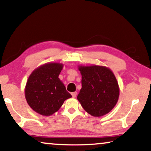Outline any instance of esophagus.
Returning a JSON list of instances; mask_svg holds the SVG:
<instances>
[{
    "label": "esophagus",
    "instance_id": "34e87169",
    "mask_svg": "<svg viewBox=\"0 0 151 151\" xmlns=\"http://www.w3.org/2000/svg\"><path fill=\"white\" fill-rule=\"evenodd\" d=\"M71 96L73 98H76V96H77V92H73L71 93Z\"/></svg>",
    "mask_w": 151,
    "mask_h": 151
}]
</instances>
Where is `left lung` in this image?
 Wrapping results in <instances>:
<instances>
[{
	"instance_id": "left-lung-1",
	"label": "left lung",
	"mask_w": 151,
	"mask_h": 151,
	"mask_svg": "<svg viewBox=\"0 0 151 151\" xmlns=\"http://www.w3.org/2000/svg\"><path fill=\"white\" fill-rule=\"evenodd\" d=\"M82 88L77 99L88 113L94 117L107 114L119 98V88L111 70L98 65L80 66Z\"/></svg>"
}]
</instances>
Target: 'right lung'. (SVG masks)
<instances>
[{"label":"right lung","mask_w":151,"mask_h":151,"mask_svg":"<svg viewBox=\"0 0 151 151\" xmlns=\"http://www.w3.org/2000/svg\"><path fill=\"white\" fill-rule=\"evenodd\" d=\"M63 68V64L47 63L35 69L29 77L25 98L31 108L39 114L51 115L65 100L72 97L58 78Z\"/></svg>","instance_id":"right-lung-1"}]
</instances>
